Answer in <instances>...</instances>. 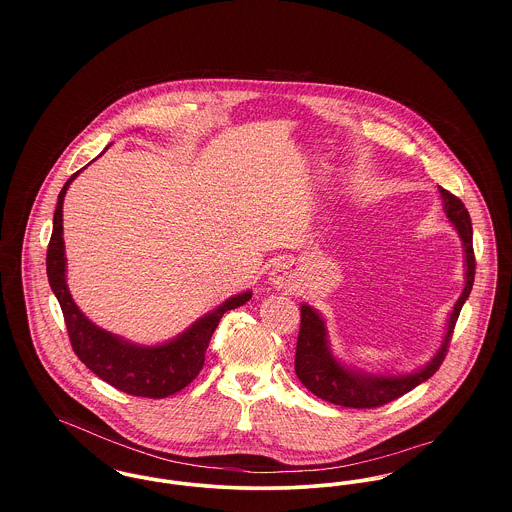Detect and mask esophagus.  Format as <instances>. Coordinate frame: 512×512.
<instances>
[{
    "label": "esophagus",
    "instance_id": "1",
    "mask_svg": "<svg viewBox=\"0 0 512 512\" xmlns=\"http://www.w3.org/2000/svg\"><path fill=\"white\" fill-rule=\"evenodd\" d=\"M268 280H270V284L274 286V288H288L290 286V272H288V268H286V264H274V268L270 270V274H268Z\"/></svg>",
    "mask_w": 512,
    "mask_h": 512
}]
</instances>
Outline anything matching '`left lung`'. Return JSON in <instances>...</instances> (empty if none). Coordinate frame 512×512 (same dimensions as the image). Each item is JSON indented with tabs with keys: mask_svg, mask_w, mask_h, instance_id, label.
I'll list each match as a JSON object with an SVG mask.
<instances>
[{
	"mask_svg": "<svg viewBox=\"0 0 512 512\" xmlns=\"http://www.w3.org/2000/svg\"><path fill=\"white\" fill-rule=\"evenodd\" d=\"M439 195L443 199V211L449 222L455 226L465 248L463 250L465 252V288L449 313L447 329L438 353L428 365L410 374L384 376V374H370V372L349 368L333 357V351L327 339L325 319L311 305L303 303L297 349H295V374L301 380V384L309 392H313L317 398L331 402L335 406H345V408H378L404 396L406 392H410L412 388H416L418 384L434 376V372L443 363L459 311L473 288L475 254H473V228H471V219L465 205L461 203V199H457L455 195H451L441 187H439Z\"/></svg>",
	"mask_w": 512,
	"mask_h": 512,
	"instance_id": "1",
	"label": "left lung"
}]
</instances>
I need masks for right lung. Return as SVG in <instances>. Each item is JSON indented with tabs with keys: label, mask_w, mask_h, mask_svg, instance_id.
Returning a JSON list of instances; mask_svg holds the SVG:
<instances>
[{
	"label": "right lung",
	"mask_w": 512,
	"mask_h": 512,
	"mask_svg": "<svg viewBox=\"0 0 512 512\" xmlns=\"http://www.w3.org/2000/svg\"><path fill=\"white\" fill-rule=\"evenodd\" d=\"M104 153V151H102ZM80 171L71 175L59 193L53 234L47 248V278L51 290L57 295L59 305L65 315L69 339L76 357L88 366L98 378L110 386L144 398H165L195 380L205 365V353L209 341L219 325L222 315L230 309L244 305L252 292L238 293L228 297L217 309L197 319L187 331L175 339L142 347L134 345L114 333H108L94 325L74 303L73 295L67 286V258L63 240V201L69 185Z\"/></svg>",
	"instance_id": "right-lung-1"
}]
</instances>
